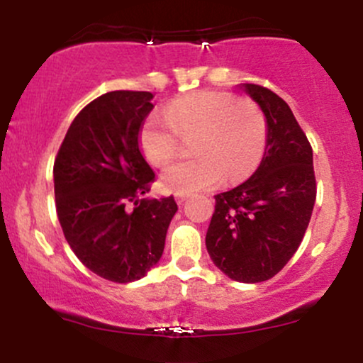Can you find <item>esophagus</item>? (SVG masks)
Wrapping results in <instances>:
<instances>
[{
	"label": "esophagus",
	"instance_id": "obj_1",
	"mask_svg": "<svg viewBox=\"0 0 363 363\" xmlns=\"http://www.w3.org/2000/svg\"><path fill=\"white\" fill-rule=\"evenodd\" d=\"M187 198H189V194H176V201L179 203V205H182Z\"/></svg>",
	"mask_w": 363,
	"mask_h": 363
}]
</instances>
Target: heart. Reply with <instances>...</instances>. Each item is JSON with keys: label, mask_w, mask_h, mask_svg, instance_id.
Here are the masks:
<instances>
[{"label": "heart", "mask_w": 363, "mask_h": 363, "mask_svg": "<svg viewBox=\"0 0 363 363\" xmlns=\"http://www.w3.org/2000/svg\"><path fill=\"white\" fill-rule=\"evenodd\" d=\"M182 138L196 136L199 153L162 172L165 191L189 194L213 187L227 177L239 182L259 165L266 148V119L256 104L230 94L201 90L152 112L140 128V148L150 164L165 165L177 155Z\"/></svg>", "instance_id": "1"}]
</instances>
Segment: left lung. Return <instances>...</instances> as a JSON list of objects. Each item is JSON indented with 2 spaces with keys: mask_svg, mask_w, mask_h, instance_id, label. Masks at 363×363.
Segmentation results:
<instances>
[{
  "mask_svg": "<svg viewBox=\"0 0 363 363\" xmlns=\"http://www.w3.org/2000/svg\"><path fill=\"white\" fill-rule=\"evenodd\" d=\"M266 119V148L247 181L215 196L206 249L216 268L242 283L273 278L301 245L315 203L312 148L289 104L240 83Z\"/></svg>",
  "mask_w": 363,
  "mask_h": 363,
  "instance_id": "left-lung-1",
  "label": "left lung"
}]
</instances>
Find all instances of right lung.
I'll return each instance as SVG.
<instances>
[{"instance_id":"1","label":"right lung","mask_w":363,"mask_h":363,"mask_svg":"<svg viewBox=\"0 0 363 363\" xmlns=\"http://www.w3.org/2000/svg\"><path fill=\"white\" fill-rule=\"evenodd\" d=\"M152 99L129 90L95 99L74 118L54 162L62 234L90 272L116 283L140 280L160 261L177 211L172 196L140 199L155 179L138 140Z\"/></svg>"}]
</instances>
